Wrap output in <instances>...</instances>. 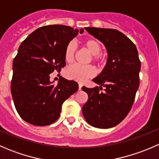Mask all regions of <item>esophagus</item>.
Returning <instances> with one entry per match:
<instances>
[{"instance_id":"1","label":"esophagus","mask_w":159,"mask_h":159,"mask_svg":"<svg viewBox=\"0 0 159 159\" xmlns=\"http://www.w3.org/2000/svg\"><path fill=\"white\" fill-rule=\"evenodd\" d=\"M81 87H82V84H79V85H78V90H81Z\"/></svg>"}]
</instances>
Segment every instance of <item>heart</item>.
Here are the masks:
<instances>
[{"label":"heart","mask_w":159,"mask_h":159,"mask_svg":"<svg viewBox=\"0 0 159 159\" xmlns=\"http://www.w3.org/2000/svg\"><path fill=\"white\" fill-rule=\"evenodd\" d=\"M83 45L90 54H91V59L93 61L101 64L105 60V57L101 53L102 49V44L100 41L94 38H89L84 40ZM77 46L74 41H70L67 44L65 50V58L67 62H71L75 58L76 54ZM66 78L69 79H73L79 82H83L86 81L88 78H92L95 75V69L91 65H70L66 68L65 71Z\"/></svg>","instance_id":"1"}]
</instances>
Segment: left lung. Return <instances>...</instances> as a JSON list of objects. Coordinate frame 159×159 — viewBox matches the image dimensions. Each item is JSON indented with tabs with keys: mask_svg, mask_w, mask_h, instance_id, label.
Returning <instances> with one entry per match:
<instances>
[{
	"mask_svg": "<svg viewBox=\"0 0 159 159\" xmlns=\"http://www.w3.org/2000/svg\"><path fill=\"white\" fill-rule=\"evenodd\" d=\"M85 30L103 43L108 59L102 73L93 79L100 87L81 89L89 95L82 113L93 127L109 129L124 120L132 107L139 86L141 61L134 43L118 30ZM102 87L105 89L101 92Z\"/></svg>",
	"mask_w": 159,
	"mask_h": 159,
	"instance_id": "8db88e82",
	"label": "left lung"
}]
</instances>
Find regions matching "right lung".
Here are the masks:
<instances>
[{
  "label": "right lung",
  "instance_id": "1",
  "mask_svg": "<svg viewBox=\"0 0 159 159\" xmlns=\"http://www.w3.org/2000/svg\"><path fill=\"white\" fill-rule=\"evenodd\" d=\"M78 32L65 25H47L20 44L13 61L11 91L17 113L28 123L37 126L54 123L63 102L78 91L76 81L62 76L55 85L50 74L65 66V48Z\"/></svg>",
  "mask_w": 159,
  "mask_h": 159
}]
</instances>
